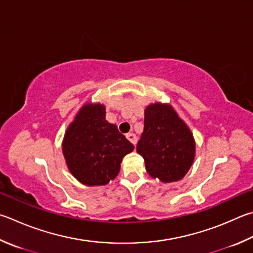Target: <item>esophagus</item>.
Returning a JSON list of instances; mask_svg holds the SVG:
<instances>
[{
	"label": "esophagus",
	"mask_w": 253,
	"mask_h": 253,
	"mask_svg": "<svg viewBox=\"0 0 253 253\" xmlns=\"http://www.w3.org/2000/svg\"><path fill=\"white\" fill-rule=\"evenodd\" d=\"M127 139L129 140L132 145H136L137 144V137L135 134H132V132H129V134L126 135Z\"/></svg>",
	"instance_id": "34e87169"
}]
</instances>
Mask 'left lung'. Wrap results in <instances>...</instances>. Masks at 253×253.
Returning a JSON list of instances; mask_svg holds the SVG:
<instances>
[{"instance_id": "8db88e82", "label": "left lung", "mask_w": 253, "mask_h": 253, "mask_svg": "<svg viewBox=\"0 0 253 253\" xmlns=\"http://www.w3.org/2000/svg\"><path fill=\"white\" fill-rule=\"evenodd\" d=\"M195 147L190 129L169 105L156 103L146 108L137 153L151 177L163 182L180 180L194 163Z\"/></svg>"}]
</instances>
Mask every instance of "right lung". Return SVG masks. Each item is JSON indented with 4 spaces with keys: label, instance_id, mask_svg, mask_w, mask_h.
Instances as JSON below:
<instances>
[{
    "label": "right lung",
    "instance_id": "1",
    "mask_svg": "<svg viewBox=\"0 0 253 253\" xmlns=\"http://www.w3.org/2000/svg\"><path fill=\"white\" fill-rule=\"evenodd\" d=\"M105 115L104 105L83 106L63 140L68 169L86 186H103L116 178L123 157L134 150V145Z\"/></svg>",
    "mask_w": 253,
    "mask_h": 253
}]
</instances>
